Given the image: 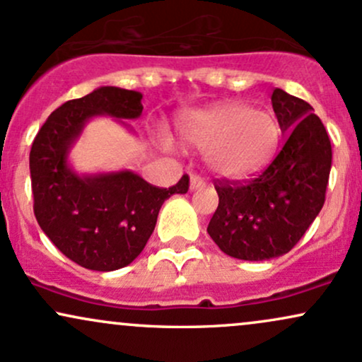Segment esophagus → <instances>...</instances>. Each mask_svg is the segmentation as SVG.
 Instances as JSON below:
<instances>
[{"label": "esophagus", "instance_id": "34e87169", "mask_svg": "<svg viewBox=\"0 0 362 362\" xmlns=\"http://www.w3.org/2000/svg\"><path fill=\"white\" fill-rule=\"evenodd\" d=\"M204 187V180L199 175H190V190H197Z\"/></svg>", "mask_w": 362, "mask_h": 362}]
</instances>
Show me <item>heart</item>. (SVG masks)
I'll return each mask as SVG.
<instances>
[{
	"label": "heart",
	"instance_id": "b5f03b06",
	"mask_svg": "<svg viewBox=\"0 0 362 362\" xmlns=\"http://www.w3.org/2000/svg\"><path fill=\"white\" fill-rule=\"evenodd\" d=\"M178 134L189 146L206 151V163L214 175L230 180L250 178L267 167L281 143L276 115L242 102H226L185 115ZM160 143L170 148L168 138Z\"/></svg>",
	"mask_w": 362,
	"mask_h": 362
}]
</instances>
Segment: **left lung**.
<instances>
[{"instance_id": "obj_1", "label": "left lung", "mask_w": 362, "mask_h": 362, "mask_svg": "<svg viewBox=\"0 0 362 362\" xmlns=\"http://www.w3.org/2000/svg\"><path fill=\"white\" fill-rule=\"evenodd\" d=\"M282 134L281 151L247 184L219 182V204L207 233L226 255L240 260H271L294 247L315 221L332 167L328 134L313 107L276 88L272 93Z\"/></svg>"}]
</instances>
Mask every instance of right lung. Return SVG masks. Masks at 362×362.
Instances as JSON below:
<instances>
[{
    "instance_id": "1",
    "label": "right lung",
    "mask_w": 362,
    "mask_h": 362,
    "mask_svg": "<svg viewBox=\"0 0 362 362\" xmlns=\"http://www.w3.org/2000/svg\"><path fill=\"white\" fill-rule=\"evenodd\" d=\"M143 95L117 86H100L62 103L49 115L30 149V178L37 223L47 238L90 271L126 267L146 247L161 206L173 194L189 190V177L168 189L153 187L131 170L78 173L69 153L91 119L119 120L143 114Z\"/></svg>"
}]
</instances>
